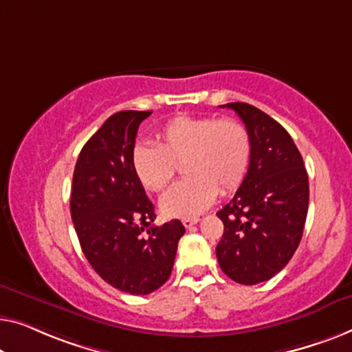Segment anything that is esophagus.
<instances>
[{"instance_id":"obj_1","label":"esophagus","mask_w":352,"mask_h":352,"mask_svg":"<svg viewBox=\"0 0 352 352\" xmlns=\"http://www.w3.org/2000/svg\"><path fill=\"white\" fill-rule=\"evenodd\" d=\"M197 221H199V217H188V219H183L182 223L185 228H190L192 225H196Z\"/></svg>"}]
</instances>
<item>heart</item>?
Wrapping results in <instances>:
<instances>
[{"instance_id": "1", "label": "heart", "mask_w": 352, "mask_h": 352, "mask_svg": "<svg viewBox=\"0 0 352 352\" xmlns=\"http://www.w3.org/2000/svg\"><path fill=\"white\" fill-rule=\"evenodd\" d=\"M250 157V133L241 121L180 115L156 132V146H133L131 164L146 190L162 191L183 162L188 178L161 197V210L167 217L188 219L206 210L219 190L223 195L237 190L249 170Z\"/></svg>"}]
</instances>
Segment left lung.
Returning a JSON list of instances; mask_svg holds the SVG:
<instances>
[{"mask_svg": "<svg viewBox=\"0 0 352 352\" xmlns=\"http://www.w3.org/2000/svg\"><path fill=\"white\" fill-rule=\"evenodd\" d=\"M252 140V157L244 182L217 212L223 236L217 258L237 284L255 285L284 268L298 247L308 215L309 183L303 157L289 132L258 108L232 102Z\"/></svg>", "mask_w": 352, "mask_h": 352, "instance_id": "8db88e82", "label": "left lung"}]
</instances>
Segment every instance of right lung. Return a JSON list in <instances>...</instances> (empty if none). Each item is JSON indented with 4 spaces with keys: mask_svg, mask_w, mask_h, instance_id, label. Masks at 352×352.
<instances>
[{
    "mask_svg": "<svg viewBox=\"0 0 352 352\" xmlns=\"http://www.w3.org/2000/svg\"><path fill=\"white\" fill-rule=\"evenodd\" d=\"M151 111H118L89 138L73 172L72 220L94 271L115 289L148 295L169 279L180 220L153 225L155 206L132 170L138 126Z\"/></svg>",
    "mask_w": 352,
    "mask_h": 352,
    "instance_id": "right-lung-1",
    "label": "right lung"
}]
</instances>
